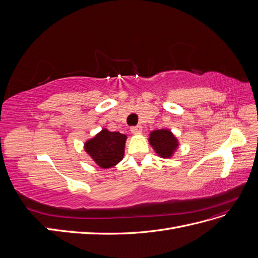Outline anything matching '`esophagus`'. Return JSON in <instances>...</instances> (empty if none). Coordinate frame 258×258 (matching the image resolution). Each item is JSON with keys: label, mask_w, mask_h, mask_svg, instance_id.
<instances>
[{"label": "esophagus", "mask_w": 258, "mask_h": 258, "mask_svg": "<svg viewBox=\"0 0 258 258\" xmlns=\"http://www.w3.org/2000/svg\"><path fill=\"white\" fill-rule=\"evenodd\" d=\"M130 131L132 132V134L134 135H137V134H141L142 132V126H135V127H131V129H130Z\"/></svg>", "instance_id": "1"}]
</instances>
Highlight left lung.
Masks as SVG:
<instances>
[{
  "mask_svg": "<svg viewBox=\"0 0 258 258\" xmlns=\"http://www.w3.org/2000/svg\"><path fill=\"white\" fill-rule=\"evenodd\" d=\"M150 144L162 158H170L178 146L177 140L172 132L168 129H160L151 132Z\"/></svg>",
  "mask_w": 258,
  "mask_h": 258,
  "instance_id": "8db88e82",
  "label": "left lung"
}]
</instances>
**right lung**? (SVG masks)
Here are the masks:
<instances>
[{
	"mask_svg": "<svg viewBox=\"0 0 258 258\" xmlns=\"http://www.w3.org/2000/svg\"><path fill=\"white\" fill-rule=\"evenodd\" d=\"M126 139L127 136L120 132L102 129L95 138L85 143V151L99 167L111 168L122 159Z\"/></svg>",
	"mask_w": 258,
	"mask_h": 258,
	"instance_id": "add662e5",
	"label": "right lung"
}]
</instances>
